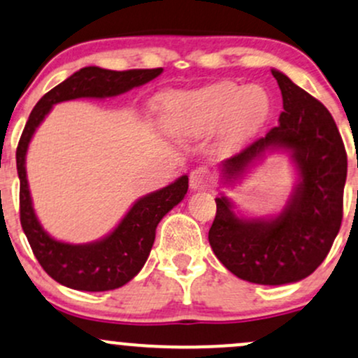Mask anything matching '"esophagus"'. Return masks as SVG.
Segmentation results:
<instances>
[{"label":"esophagus","mask_w":358,"mask_h":358,"mask_svg":"<svg viewBox=\"0 0 358 358\" xmlns=\"http://www.w3.org/2000/svg\"><path fill=\"white\" fill-rule=\"evenodd\" d=\"M208 182H210V171H208L206 167L192 169L189 176L191 189H203V187L208 186Z\"/></svg>","instance_id":"1"}]
</instances>
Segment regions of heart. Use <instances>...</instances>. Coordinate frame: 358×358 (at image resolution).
<instances>
[{"instance_id": "b5f03b06", "label": "heart", "mask_w": 358, "mask_h": 358, "mask_svg": "<svg viewBox=\"0 0 358 358\" xmlns=\"http://www.w3.org/2000/svg\"><path fill=\"white\" fill-rule=\"evenodd\" d=\"M271 96L259 84L220 83L162 99L164 127L178 138L211 134L224 125L228 136H242L259 128L271 113Z\"/></svg>"}]
</instances>
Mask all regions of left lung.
<instances>
[{
	"label": "left lung",
	"instance_id": "1",
	"mask_svg": "<svg viewBox=\"0 0 358 358\" xmlns=\"http://www.w3.org/2000/svg\"><path fill=\"white\" fill-rule=\"evenodd\" d=\"M282 92L279 125L222 162L224 184L242 179L266 152L284 150L298 182L284 210L243 218L227 196L216 198L210 245L231 274L264 286L298 282L327 259L343 218L347 152L330 111L282 72L272 69Z\"/></svg>",
	"mask_w": 358,
	"mask_h": 358
}]
</instances>
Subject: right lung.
I'll return each instance as SVG.
<instances>
[{
  "mask_svg": "<svg viewBox=\"0 0 358 358\" xmlns=\"http://www.w3.org/2000/svg\"><path fill=\"white\" fill-rule=\"evenodd\" d=\"M162 74L159 69L108 71L90 66L74 72L54 90L42 96L31 110L17 148L20 178V222L34 255L52 279L78 291H111L125 286L142 271L155 240V228L160 220L186 196L187 176H180L162 189L136 199L123 220L111 233L91 243H66L55 240L43 230L27 179V150L40 123L50 113L52 106L78 98H113L143 86Z\"/></svg>",
  "mask_w": 358,
  "mask_h": 358,
  "instance_id": "add662e5",
  "label": "right lung"
}]
</instances>
